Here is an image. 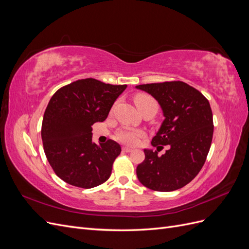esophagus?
I'll return each instance as SVG.
<instances>
[{"mask_svg":"<svg viewBox=\"0 0 249 249\" xmlns=\"http://www.w3.org/2000/svg\"><path fill=\"white\" fill-rule=\"evenodd\" d=\"M123 152H124V153H131V152H133V149L130 148V147H123Z\"/></svg>","mask_w":249,"mask_h":249,"instance_id":"esophagus-1","label":"esophagus"}]
</instances>
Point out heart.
<instances>
[{"label":"heart","instance_id":"heart-1","mask_svg":"<svg viewBox=\"0 0 249 249\" xmlns=\"http://www.w3.org/2000/svg\"><path fill=\"white\" fill-rule=\"evenodd\" d=\"M134 102L136 104L139 111L145 109L147 107H155L156 109H158V105L155 99H153L150 95H147L144 93L137 94L135 96ZM115 136H116V139L122 143H124V144L134 146V145H137L140 142V139L145 136V133L141 130L132 129V127H122V129H119L116 132Z\"/></svg>","mask_w":249,"mask_h":249}]
</instances>
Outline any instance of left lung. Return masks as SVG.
<instances>
[{
  "label": "left lung",
  "instance_id": "left-lung-1",
  "mask_svg": "<svg viewBox=\"0 0 249 249\" xmlns=\"http://www.w3.org/2000/svg\"><path fill=\"white\" fill-rule=\"evenodd\" d=\"M136 88L155 97L165 117L152 145L170 146L161 157L157 150L144 149L145 159L136 169L139 182L155 191L178 190L190 183L206 162L214 131L210 103L197 89L180 81Z\"/></svg>",
  "mask_w": 249,
  "mask_h": 249
}]
</instances>
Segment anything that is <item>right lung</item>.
Wrapping results in <instances>:
<instances>
[{"instance_id": "right-lung-1", "label": "right lung", "mask_w": 249, "mask_h": 249, "mask_svg": "<svg viewBox=\"0 0 249 249\" xmlns=\"http://www.w3.org/2000/svg\"><path fill=\"white\" fill-rule=\"evenodd\" d=\"M125 88L89 78L63 86L52 96L42 119L41 139L50 165L65 183L90 189L110 178L122 147L111 139L95 144L91 125L107 118Z\"/></svg>"}]
</instances>
